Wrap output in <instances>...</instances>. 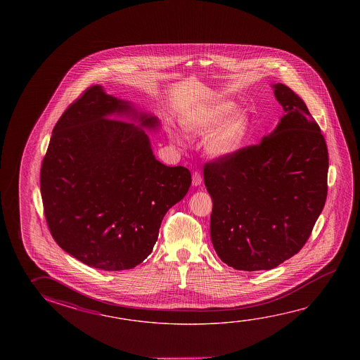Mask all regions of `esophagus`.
Returning <instances> with one entry per match:
<instances>
[{
    "instance_id": "obj_1",
    "label": "esophagus",
    "mask_w": 360,
    "mask_h": 360,
    "mask_svg": "<svg viewBox=\"0 0 360 360\" xmlns=\"http://www.w3.org/2000/svg\"><path fill=\"white\" fill-rule=\"evenodd\" d=\"M192 183H193V186H200V183H202V176H200V172H193Z\"/></svg>"
}]
</instances>
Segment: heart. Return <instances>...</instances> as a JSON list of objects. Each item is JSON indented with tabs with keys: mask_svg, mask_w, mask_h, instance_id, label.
Here are the masks:
<instances>
[{
	"mask_svg": "<svg viewBox=\"0 0 360 360\" xmlns=\"http://www.w3.org/2000/svg\"><path fill=\"white\" fill-rule=\"evenodd\" d=\"M235 106L233 101H211L200 106L183 118V129L191 136H203L217 126L207 136L205 150L216 160L229 158L241 149L250 125L248 112L241 109L232 112ZM174 139L181 143L178 136Z\"/></svg>",
	"mask_w": 360,
	"mask_h": 360,
	"instance_id": "heart-1",
	"label": "heart"
}]
</instances>
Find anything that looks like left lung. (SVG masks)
Segmentation results:
<instances>
[{
    "instance_id": "8db88e82",
    "label": "left lung",
    "mask_w": 360,
    "mask_h": 360,
    "mask_svg": "<svg viewBox=\"0 0 360 360\" xmlns=\"http://www.w3.org/2000/svg\"><path fill=\"white\" fill-rule=\"evenodd\" d=\"M272 88L283 109L276 129L203 168L213 202V248L242 271L271 270L297 254L328 195L329 158L320 127L289 86Z\"/></svg>"
}]
</instances>
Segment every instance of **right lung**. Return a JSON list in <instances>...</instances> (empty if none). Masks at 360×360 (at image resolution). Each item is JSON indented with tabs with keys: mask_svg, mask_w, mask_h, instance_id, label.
<instances>
[{
	"mask_svg": "<svg viewBox=\"0 0 360 360\" xmlns=\"http://www.w3.org/2000/svg\"><path fill=\"white\" fill-rule=\"evenodd\" d=\"M114 115L138 119L149 129L160 125L93 85L60 117L40 172L53 240L104 271L133 269L147 259L165 213L192 182L186 167L155 160L142 128Z\"/></svg>",
	"mask_w": 360,
	"mask_h": 360,
	"instance_id": "1",
	"label": "right lung"
}]
</instances>
